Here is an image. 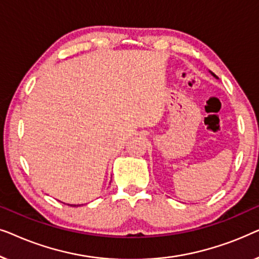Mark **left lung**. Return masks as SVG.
Masks as SVG:
<instances>
[{
  "mask_svg": "<svg viewBox=\"0 0 259 259\" xmlns=\"http://www.w3.org/2000/svg\"><path fill=\"white\" fill-rule=\"evenodd\" d=\"M210 73H211V74H212V75H213V76H214V77H215V79H218V77H217V76H215V75H214V74H213V73H212V72H210Z\"/></svg>",
  "mask_w": 259,
  "mask_h": 259,
  "instance_id": "8db88e82",
  "label": "left lung"
}]
</instances>
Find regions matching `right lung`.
I'll return each instance as SVG.
<instances>
[{"label":"right lung","mask_w":259,"mask_h":259,"mask_svg":"<svg viewBox=\"0 0 259 259\" xmlns=\"http://www.w3.org/2000/svg\"><path fill=\"white\" fill-rule=\"evenodd\" d=\"M69 206H80V205H70V204H68Z\"/></svg>","instance_id":"obj_1"}]
</instances>
